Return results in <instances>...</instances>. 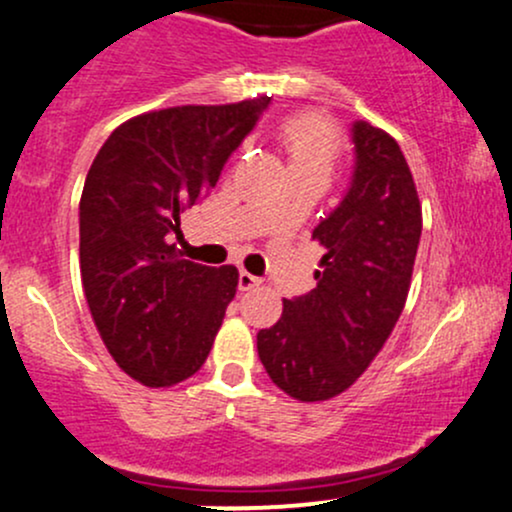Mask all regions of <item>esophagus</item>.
Instances as JSON below:
<instances>
[{"mask_svg": "<svg viewBox=\"0 0 512 512\" xmlns=\"http://www.w3.org/2000/svg\"><path fill=\"white\" fill-rule=\"evenodd\" d=\"M260 284H262V282L255 277V274H250V272H245V269H240V274H238V289H240V291L257 289V286H260Z\"/></svg>", "mask_w": 512, "mask_h": 512, "instance_id": "esophagus-1", "label": "esophagus"}]
</instances>
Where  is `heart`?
Here are the masks:
<instances>
[{
  "instance_id": "heart-1",
  "label": "heart",
  "mask_w": 512,
  "mask_h": 512,
  "mask_svg": "<svg viewBox=\"0 0 512 512\" xmlns=\"http://www.w3.org/2000/svg\"><path fill=\"white\" fill-rule=\"evenodd\" d=\"M286 153V170L299 177H316L328 184L340 155L335 128L318 116H296L286 121L279 131Z\"/></svg>"
}]
</instances>
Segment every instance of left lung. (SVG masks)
<instances>
[{
    "label": "left lung",
    "mask_w": 512,
    "mask_h": 512,
    "mask_svg": "<svg viewBox=\"0 0 512 512\" xmlns=\"http://www.w3.org/2000/svg\"><path fill=\"white\" fill-rule=\"evenodd\" d=\"M350 187L313 228L325 247L316 289L284 301L257 333L269 379L296 401H328L350 389L379 355L406 306L423 213L413 174L389 133L350 128Z\"/></svg>",
    "instance_id": "8db88e82"
}]
</instances>
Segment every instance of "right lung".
I'll return each mask as SVG.
<instances>
[{"label":"right lung","instance_id":"add662e5","mask_svg":"<svg viewBox=\"0 0 512 512\" xmlns=\"http://www.w3.org/2000/svg\"><path fill=\"white\" fill-rule=\"evenodd\" d=\"M269 97L172 106L121 123L89 167L80 199V269L109 355L145 386L189 379L209 357L238 269L182 260L179 213L216 187Z\"/></svg>","mask_w":512,"mask_h":512}]
</instances>
